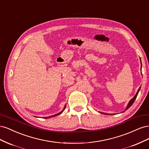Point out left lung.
Returning <instances> with one entry per match:
<instances>
[{"instance_id":"obj_1","label":"left lung","mask_w":149,"mask_h":149,"mask_svg":"<svg viewBox=\"0 0 149 149\" xmlns=\"http://www.w3.org/2000/svg\"><path fill=\"white\" fill-rule=\"evenodd\" d=\"M141 68H142V65H141ZM141 86L139 88V89H138V91H137V93L136 94V95H135V96H134V97L132 99V100H130V101L129 102V103H128V104H127V107H126V109H125V110H127V109H129V108L132 105V104L134 103V102L135 101V100H136V97H137V95H138V93H139V91H140V89H141ZM124 111H123V112H124ZM101 112V114H106V115H114V114H108V113H104V112Z\"/></svg>"}]
</instances>
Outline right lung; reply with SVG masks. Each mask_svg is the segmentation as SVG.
<instances>
[{"mask_svg":"<svg viewBox=\"0 0 149 149\" xmlns=\"http://www.w3.org/2000/svg\"><path fill=\"white\" fill-rule=\"evenodd\" d=\"M65 107H66V105L65 106V107H64V108H63V111H61V112H60L59 113H58V114H55V115H53V116H48V117H44V119H48V118H53V117H55V116H58V115H60V114H61L63 112V111H64V109H65Z\"/></svg>","mask_w":149,"mask_h":149,"instance_id":"obj_1","label":"right lung"}]
</instances>
